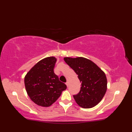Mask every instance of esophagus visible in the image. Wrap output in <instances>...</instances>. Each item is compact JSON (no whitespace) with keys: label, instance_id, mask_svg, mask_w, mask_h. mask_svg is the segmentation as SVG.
<instances>
[{"label":"esophagus","instance_id":"obj_1","mask_svg":"<svg viewBox=\"0 0 132 132\" xmlns=\"http://www.w3.org/2000/svg\"><path fill=\"white\" fill-rule=\"evenodd\" d=\"M69 82H66V86H68V87L69 86Z\"/></svg>","mask_w":132,"mask_h":132}]
</instances>
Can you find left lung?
Listing matches in <instances>:
<instances>
[{
    "mask_svg": "<svg viewBox=\"0 0 132 132\" xmlns=\"http://www.w3.org/2000/svg\"><path fill=\"white\" fill-rule=\"evenodd\" d=\"M64 61L78 75L82 83L79 93L73 95L77 103L83 108L96 105L106 91L107 80L104 72L93 62L85 58L65 57Z\"/></svg>",
    "mask_w": 132,
    "mask_h": 132,
    "instance_id": "8db88e82",
    "label": "left lung"
}]
</instances>
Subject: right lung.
<instances>
[{
    "instance_id": "1",
    "label": "right lung",
    "mask_w": 132,
    "mask_h": 132,
    "mask_svg": "<svg viewBox=\"0 0 132 132\" xmlns=\"http://www.w3.org/2000/svg\"><path fill=\"white\" fill-rule=\"evenodd\" d=\"M56 61L57 59L54 57L43 59L36 63L25 77L27 94L30 99L38 105H51L67 88L54 72Z\"/></svg>"
}]
</instances>
